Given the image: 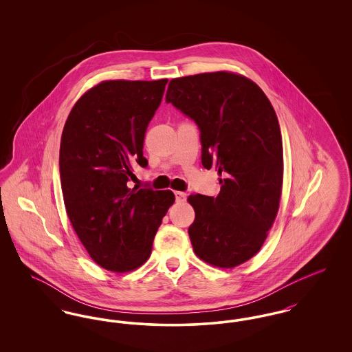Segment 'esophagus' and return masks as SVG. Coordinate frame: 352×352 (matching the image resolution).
<instances>
[{
    "label": "esophagus",
    "instance_id": "34e87169",
    "mask_svg": "<svg viewBox=\"0 0 352 352\" xmlns=\"http://www.w3.org/2000/svg\"><path fill=\"white\" fill-rule=\"evenodd\" d=\"M174 195H175V201H178V203H182V201H186V194L182 192V191H175Z\"/></svg>",
    "mask_w": 352,
    "mask_h": 352
}]
</instances>
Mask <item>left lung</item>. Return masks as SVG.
<instances>
[{
    "label": "left lung",
    "instance_id": "left-lung-1",
    "mask_svg": "<svg viewBox=\"0 0 352 352\" xmlns=\"http://www.w3.org/2000/svg\"><path fill=\"white\" fill-rule=\"evenodd\" d=\"M166 102L198 125L201 165L220 175L217 198L188 197L194 252L234 268L260 251L278 211L284 155L276 112L257 84L224 71L170 80Z\"/></svg>",
    "mask_w": 352,
    "mask_h": 352
}]
</instances>
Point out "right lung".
Wrapping results in <instances>:
<instances>
[{
	"label": "right lung",
	"instance_id": "1",
	"mask_svg": "<svg viewBox=\"0 0 352 352\" xmlns=\"http://www.w3.org/2000/svg\"><path fill=\"white\" fill-rule=\"evenodd\" d=\"M166 83L102 82L84 94L65 124L59 170L68 218L92 260L112 272L149 258L175 201L170 190L128 187L133 166H148L144 137Z\"/></svg>",
	"mask_w": 352,
	"mask_h": 352
}]
</instances>
